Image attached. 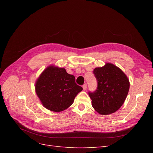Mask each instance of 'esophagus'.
I'll list each match as a JSON object with an SVG mask.
<instances>
[{
  "label": "esophagus",
  "instance_id": "obj_1",
  "mask_svg": "<svg viewBox=\"0 0 153 153\" xmlns=\"http://www.w3.org/2000/svg\"><path fill=\"white\" fill-rule=\"evenodd\" d=\"M83 89H84V90H86L87 89V84H84V85H83Z\"/></svg>",
  "mask_w": 153,
  "mask_h": 153
}]
</instances>
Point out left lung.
<instances>
[{
	"label": "left lung",
	"instance_id": "1",
	"mask_svg": "<svg viewBox=\"0 0 153 153\" xmlns=\"http://www.w3.org/2000/svg\"><path fill=\"white\" fill-rule=\"evenodd\" d=\"M97 88L89 92L92 105L99 114L108 115L117 111L124 103L129 89L126 75L117 66L107 63L94 69Z\"/></svg>",
	"mask_w": 153,
	"mask_h": 153
}]
</instances>
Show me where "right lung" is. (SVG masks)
Instances as JSON below:
<instances>
[{
	"instance_id": "add662e5",
	"label": "right lung",
	"mask_w": 153,
	"mask_h": 153,
	"mask_svg": "<svg viewBox=\"0 0 153 153\" xmlns=\"http://www.w3.org/2000/svg\"><path fill=\"white\" fill-rule=\"evenodd\" d=\"M75 82V77L64 68L49 66L41 73L36 84V92L45 108L53 112H61L74 101L82 91Z\"/></svg>"
}]
</instances>
